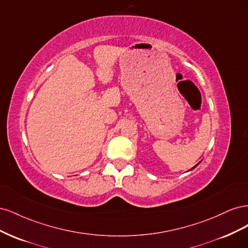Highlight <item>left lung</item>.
I'll return each instance as SVG.
<instances>
[{"label": "left lung", "mask_w": 248, "mask_h": 248, "mask_svg": "<svg viewBox=\"0 0 248 248\" xmlns=\"http://www.w3.org/2000/svg\"><path fill=\"white\" fill-rule=\"evenodd\" d=\"M199 164H200V162H199V163H198V164H197V166H194V167H193V168H192V169H191V170H193V169H194V168H196V167H198V166H199Z\"/></svg>", "instance_id": "1"}]
</instances>
